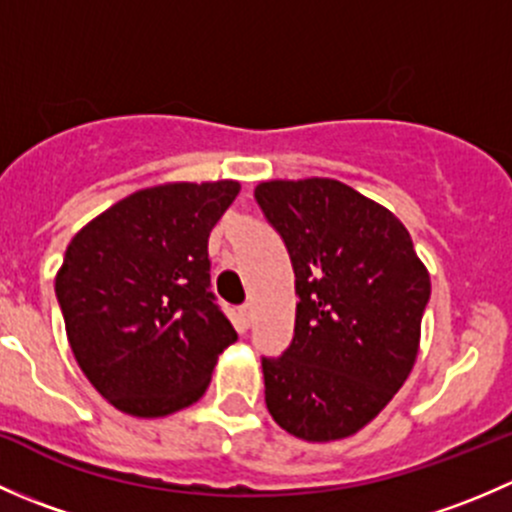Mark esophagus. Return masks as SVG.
I'll use <instances>...</instances> for the list:
<instances>
[{
	"mask_svg": "<svg viewBox=\"0 0 512 512\" xmlns=\"http://www.w3.org/2000/svg\"><path fill=\"white\" fill-rule=\"evenodd\" d=\"M240 319H242V324H245V327H250V319H252V307H250V304H242V307H240Z\"/></svg>",
	"mask_w": 512,
	"mask_h": 512,
	"instance_id": "34e87169",
	"label": "esophagus"
}]
</instances>
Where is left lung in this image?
<instances>
[{"label":"left lung","instance_id":"obj_1","mask_svg":"<svg viewBox=\"0 0 512 512\" xmlns=\"http://www.w3.org/2000/svg\"><path fill=\"white\" fill-rule=\"evenodd\" d=\"M255 200L299 297L292 344L262 356L265 404L304 441L347 438L409 379L431 277L401 220L339 180H270Z\"/></svg>","mask_w":512,"mask_h":512}]
</instances>
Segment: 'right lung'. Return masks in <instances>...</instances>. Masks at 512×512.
<instances>
[{"label": "right lung", "instance_id": "right-lung-1", "mask_svg": "<svg viewBox=\"0 0 512 512\" xmlns=\"http://www.w3.org/2000/svg\"><path fill=\"white\" fill-rule=\"evenodd\" d=\"M240 183L138 190L66 247L56 299L86 379L118 411L168 416L205 394L237 339L210 292L208 237Z\"/></svg>", "mask_w": 512, "mask_h": 512}]
</instances>
